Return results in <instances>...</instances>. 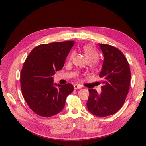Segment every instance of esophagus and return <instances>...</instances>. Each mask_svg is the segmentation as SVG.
Returning <instances> with one entry per match:
<instances>
[{"mask_svg": "<svg viewBox=\"0 0 146 146\" xmlns=\"http://www.w3.org/2000/svg\"><path fill=\"white\" fill-rule=\"evenodd\" d=\"M74 89L75 90H77V89H80V88H81V86L79 85H77V84H75L74 85Z\"/></svg>", "mask_w": 146, "mask_h": 146, "instance_id": "esophagus-1", "label": "esophagus"}]
</instances>
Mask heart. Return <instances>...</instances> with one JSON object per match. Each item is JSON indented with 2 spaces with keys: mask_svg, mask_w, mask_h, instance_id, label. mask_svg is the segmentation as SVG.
<instances>
[{
  "mask_svg": "<svg viewBox=\"0 0 146 146\" xmlns=\"http://www.w3.org/2000/svg\"><path fill=\"white\" fill-rule=\"evenodd\" d=\"M82 49L88 62L94 63L98 61V58H99L98 54L94 50V49L92 48V46L89 45L84 46ZM74 54L72 52V54H70L69 59H72L74 57Z\"/></svg>",
  "mask_w": 146,
  "mask_h": 146,
  "instance_id": "b5f03b06",
  "label": "heart"
}]
</instances>
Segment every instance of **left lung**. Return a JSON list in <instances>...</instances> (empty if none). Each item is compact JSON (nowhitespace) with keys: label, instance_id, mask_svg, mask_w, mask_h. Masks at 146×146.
Segmentation results:
<instances>
[{"label":"left lung","instance_id":"obj_1","mask_svg":"<svg viewBox=\"0 0 146 146\" xmlns=\"http://www.w3.org/2000/svg\"><path fill=\"white\" fill-rule=\"evenodd\" d=\"M104 56L102 92L91 88L87 106L92 114L99 117L112 115L121 108L130 86L129 65L123 52L114 46L98 44Z\"/></svg>","mask_w":146,"mask_h":146}]
</instances>
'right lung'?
Returning a JSON list of instances; mask_svg holds the SVG:
<instances>
[{"label": "right lung", "instance_id": "right-lung-1", "mask_svg": "<svg viewBox=\"0 0 146 146\" xmlns=\"http://www.w3.org/2000/svg\"><path fill=\"white\" fill-rule=\"evenodd\" d=\"M74 41L39 45L25 61L20 74L22 95L32 111L42 117L58 114L66 97L74 90L72 84L53 83L52 76L62 69Z\"/></svg>", "mask_w": 146, "mask_h": 146}]
</instances>
